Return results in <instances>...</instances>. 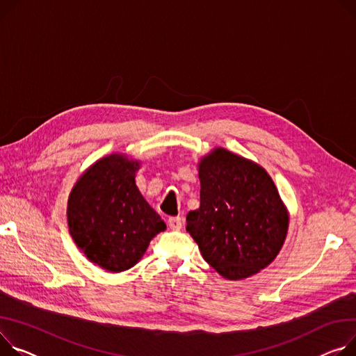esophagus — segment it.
I'll list each match as a JSON object with an SVG mask.
<instances>
[{"label":"esophagus","instance_id":"esophagus-1","mask_svg":"<svg viewBox=\"0 0 356 356\" xmlns=\"http://www.w3.org/2000/svg\"><path fill=\"white\" fill-rule=\"evenodd\" d=\"M168 225L172 230H180L183 226V220H181V218H169Z\"/></svg>","mask_w":356,"mask_h":356}]
</instances>
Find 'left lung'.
I'll return each instance as SVG.
<instances>
[{
	"mask_svg": "<svg viewBox=\"0 0 356 356\" xmlns=\"http://www.w3.org/2000/svg\"><path fill=\"white\" fill-rule=\"evenodd\" d=\"M200 207L187 227L206 262L227 280L269 266L286 241L289 211L262 165L215 147L199 163Z\"/></svg>",
	"mask_w": 356,
	"mask_h": 356,
	"instance_id": "1",
	"label": "left lung"
}]
</instances>
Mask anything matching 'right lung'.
Listing matches in <instances>:
<instances>
[{
	"label": "right lung",
	"mask_w": 356,
	"mask_h": 356,
	"mask_svg": "<svg viewBox=\"0 0 356 356\" xmlns=\"http://www.w3.org/2000/svg\"><path fill=\"white\" fill-rule=\"evenodd\" d=\"M140 160L111 153L87 168L71 188V238L96 266L120 273L133 268L165 223L136 186Z\"/></svg>",
	"instance_id": "obj_1"
}]
</instances>
